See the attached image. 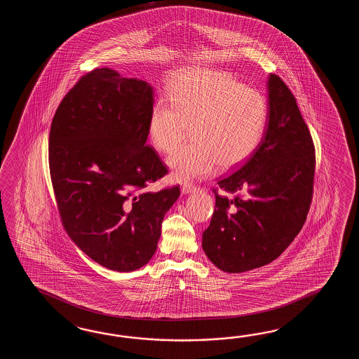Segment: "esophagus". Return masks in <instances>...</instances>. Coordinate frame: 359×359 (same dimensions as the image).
Here are the masks:
<instances>
[{"label": "esophagus", "instance_id": "34e87169", "mask_svg": "<svg viewBox=\"0 0 359 359\" xmlns=\"http://www.w3.org/2000/svg\"><path fill=\"white\" fill-rule=\"evenodd\" d=\"M196 190H198V187H196L195 184H191V183H184L182 187H181V191H182L183 195L190 194V192H194V191Z\"/></svg>", "mask_w": 359, "mask_h": 359}]
</instances>
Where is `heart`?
Instances as JSON below:
<instances>
[{
	"mask_svg": "<svg viewBox=\"0 0 359 359\" xmlns=\"http://www.w3.org/2000/svg\"><path fill=\"white\" fill-rule=\"evenodd\" d=\"M267 97L235 76L210 69H191L169 84V97L155 101L149 118L154 145L169 153L168 165L178 181L210 176L221 164L236 168L259 147L269 122Z\"/></svg>",
	"mask_w": 359,
	"mask_h": 359,
	"instance_id": "heart-1",
	"label": "heart"
}]
</instances>
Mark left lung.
I'll return each mask as SVG.
<instances>
[{"label": "left lung", "mask_w": 359, "mask_h": 359, "mask_svg": "<svg viewBox=\"0 0 359 359\" xmlns=\"http://www.w3.org/2000/svg\"><path fill=\"white\" fill-rule=\"evenodd\" d=\"M269 122L259 147L218 181L203 249L215 267L241 273L278 258L311 208L316 149L290 88L269 76ZM222 194H219V191Z\"/></svg>", "instance_id": "1"}]
</instances>
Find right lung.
<instances>
[{
    "label": "right lung",
    "mask_w": 359,
    "mask_h": 359,
    "mask_svg": "<svg viewBox=\"0 0 359 359\" xmlns=\"http://www.w3.org/2000/svg\"><path fill=\"white\" fill-rule=\"evenodd\" d=\"M153 88L113 69L78 79L56 109L48 165L61 223L102 267L130 272L153 258L180 186L145 189L168 173L146 145Z\"/></svg>",
    "instance_id": "right-lung-1"
}]
</instances>
